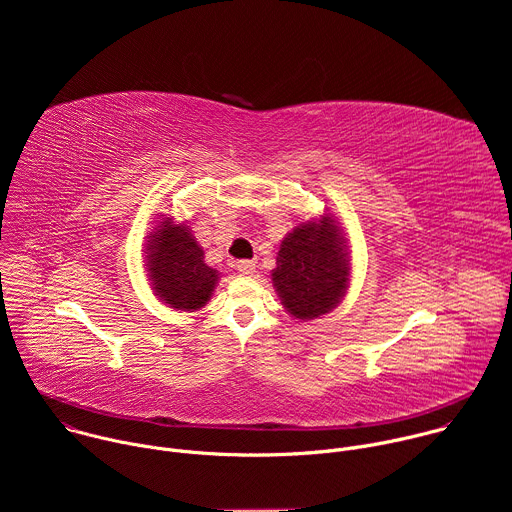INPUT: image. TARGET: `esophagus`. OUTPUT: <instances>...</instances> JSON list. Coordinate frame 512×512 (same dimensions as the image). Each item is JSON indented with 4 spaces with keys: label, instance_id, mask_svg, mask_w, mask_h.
Listing matches in <instances>:
<instances>
[{
    "label": "esophagus",
    "instance_id": "esophagus-1",
    "mask_svg": "<svg viewBox=\"0 0 512 512\" xmlns=\"http://www.w3.org/2000/svg\"><path fill=\"white\" fill-rule=\"evenodd\" d=\"M237 271H239L241 275H253V273H255V261H251V259L237 261Z\"/></svg>",
    "mask_w": 512,
    "mask_h": 512
}]
</instances>
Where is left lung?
<instances>
[{
	"instance_id": "1",
	"label": "left lung",
	"mask_w": 512,
	"mask_h": 512,
	"mask_svg": "<svg viewBox=\"0 0 512 512\" xmlns=\"http://www.w3.org/2000/svg\"><path fill=\"white\" fill-rule=\"evenodd\" d=\"M344 243L330 216L298 225L281 241L271 279L291 316L314 320L340 304L350 275Z\"/></svg>"
}]
</instances>
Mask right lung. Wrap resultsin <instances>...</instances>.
<instances>
[{
  "mask_svg": "<svg viewBox=\"0 0 512 512\" xmlns=\"http://www.w3.org/2000/svg\"><path fill=\"white\" fill-rule=\"evenodd\" d=\"M148 239V271L156 296L176 310H200L212 296L218 271L204 263L190 229L166 218Z\"/></svg>",
  "mask_w": 512,
  "mask_h": 512,
  "instance_id": "1",
  "label": "right lung"
}]
</instances>
